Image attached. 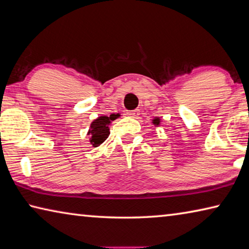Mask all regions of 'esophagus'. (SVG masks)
Instances as JSON below:
<instances>
[{
  "instance_id": "34e87169",
  "label": "esophagus",
  "mask_w": 249,
  "mask_h": 249,
  "mask_svg": "<svg viewBox=\"0 0 249 249\" xmlns=\"http://www.w3.org/2000/svg\"><path fill=\"white\" fill-rule=\"evenodd\" d=\"M127 116L131 117V118H137L139 116V110H132V111H128Z\"/></svg>"
}]
</instances>
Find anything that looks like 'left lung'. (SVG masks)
<instances>
[{
  "mask_svg": "<svg viewBox=\"0 0 249 249\" xmlns=\"http://www.w3.org/2000/svg\"><path fill=\"white\" fill-rule=\"evenodd\" d=\"M152 124H153L154 125H156V127H159L160 124V118L156 117V118H154L153 120H152Z\"/></svg>",
  "mask_w": 249,
  "mask_h": 249,
  "instance_id": "left-lung-1",
  "label": "left lung"
}]
</instances>
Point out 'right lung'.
<instances>
[{
    "mask_svg": "<svg viewBox=\"0 0 249 249\" xmlns=\"http://www.w3.org/2000/svg\"><path fill=\"white\" fill-rule=\"evenodd\" d=\"M116 117L113 116H99L97 119H95L90 124V127L87 134L89 136V142L94 147L99 146L106 140L109 136V124L112 120H115Z\"/></svg>",
    "mask_w": 249,
    "mask_h": 249,
    "instance_id": "add662e5",
    "label": "right lung"
}]
</instances>
